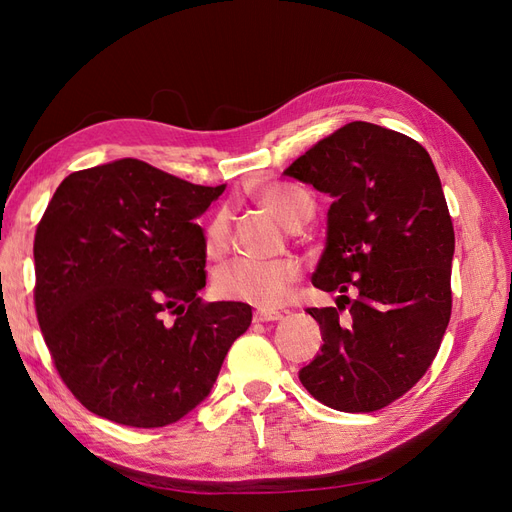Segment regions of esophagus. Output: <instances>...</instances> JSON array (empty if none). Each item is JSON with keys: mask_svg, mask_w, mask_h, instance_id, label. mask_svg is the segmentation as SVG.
<instances>
[{"mask_svg": "<svg viewBox=\"0 0 512 512\" xmlns=\"http://www.w3.org/2000/svg\"><path fill=\"white\" fill-rule=\"evenodd\" d=\"M280 318H282V314L275 312V309H256L254 312V322H273Z\"/></svg>", "mask_w": 512, "mask_h": 512, "instance_id": "esophagus-1", "label": "esophagus"}]
</instances>
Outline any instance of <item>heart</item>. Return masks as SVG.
<instances>
[{"label":"heart","instance_id":"1","mask_svg":"<svg viewBox=\"0 0 512 512\" xmlns=\"http://www.w3.org/2000/svg\"><path fill=\"white\" fill-rule=\"evenodd\" d=\"M254 200L275 215L286 228H301L314 213V200L307 192L286 183H269L254 194ZM230 245V213L218 209L203 228V250L218 260ZM301 280L294 260H230L213 273V292L226 301H241L256 307L282 305Z\"/></svg>","mask_w":512,"mask_h":512}]
</instances>
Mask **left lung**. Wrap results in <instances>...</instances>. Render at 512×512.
Masks as SVG:
<instances>
[{
  "mask_svg": "<svg viewBox=\"0 0 512 512\" xmlns=\"http://www.w3.org/2000/svg\"><path fill=\"white\" fill-rule=\"evenodd\" d=\"M284 175L333 196L312 282L342 292L337 307L305 309L324 344L299 380L333 410H382L425 376L451 320L455 230L438 170L414 138L352 121Z\"/></svg>",
  "mask_w": 512,
  "mask_h": 512,
  "instance_id": "1",
  "label": "left lung"
}]
</instances>
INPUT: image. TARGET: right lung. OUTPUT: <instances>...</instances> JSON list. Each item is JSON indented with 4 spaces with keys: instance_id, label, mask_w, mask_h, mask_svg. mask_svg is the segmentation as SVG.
Masks as SVG:
<instances>
[{
    "instance_id": "right-lung-1",
    "label": "right lung",
    "mask_w": 512,
    "mask_h": 512,
    "mask_svg": "<svg viewBox=\"0 0 512 512\" xmlns=\"http://www.w3.org/2000/svg\"><path fill=\"white\" fill-rule=\"evenodd\" d=\"M226 185H196L126 158L59 183L36 228L34 303L59 378L130 427H166L203 401L252 322L205 303L203 215Z\"/></svg>"
}]
</instances>
